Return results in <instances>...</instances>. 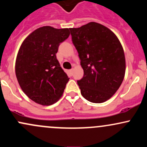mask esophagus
Returning a JSON list of instances; mask_svg holds the SVG:
<instances>
[{
    "label": "esophagus",
    "mask_w": 147,
    "mask_h": 147,
    "mask_svg": "<svg viewBox=\"0 0 147 147\" xmlns=\"http://www.w3.org/2000/svg\"><path fill=\"white\" fill-rule=\"evenodd\" d=\"M69 72H70V73L71 75H72V73H73V69H71V70H69Z\"/></svg>",
    "instance_id": "esophagus-1"
}]
</instances>
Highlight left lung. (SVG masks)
Returning <instances> with one entry per match:
<instances>
[{"label":"left lung","mask_w":147,"mask_h":147,"mask_svg":"<svg viewBox=\"0 0 147 147\" xmlns=\"http://www.w3.org/2000/svg\"><path fill=\"white\" fill-rule=\"evenodd\" d=\"M70 30L84 70L77 81L82 96L93 103L105 102L119 89L125 75L121 44L112 30L96 22Z\"/></svg>","instance_id":"left-lung-1"}]
</instances>
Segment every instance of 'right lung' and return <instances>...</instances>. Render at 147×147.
Listing matches in <instances>:
<instances>
[{
  "instance_id": "right-lung-1",
  "label": "right lung",
  "mask_w": 147,
  "mask_h": 147,
  "mask_svg": "<svg viewBox=\"0 0 147 147\" xmlns=\"http://www.w3.org/2000/svg\"><path fill=\"white\" fill-rule=\"evenodd\" d=\"M69 35L68 28L40 27L21 45L16 59V76L22 91L35 102L50 105L62 96L70 78L56 54Z\"/></svg>"
}]
</instances>
